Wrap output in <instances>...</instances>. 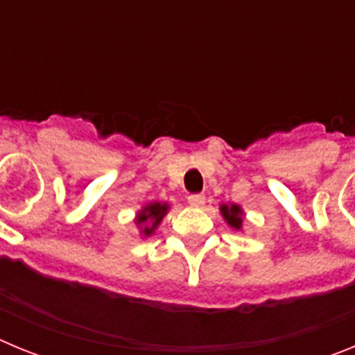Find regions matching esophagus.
<instances>
[{"label": "esophagus", "instance_id": "34e87169", "mask_svg": "<svg viewBox=\"0 0 355 355\" xmlns=\"http://www.w3.org/2000/svg\"><path fill=\"white\" fill-rule=\"evenodd\" d=\"M205 193H192V196H188V205L193 206V208H200V206H205Z\"/></svg>", "mask_w": 355, "mask_h": 355}]
</instances>
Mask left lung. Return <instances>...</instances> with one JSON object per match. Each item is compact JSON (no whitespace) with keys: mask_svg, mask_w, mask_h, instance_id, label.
<instances>
[{"mask_svg":"<svg viewBox=\"0 0 355 355\" xmlns=\"http://www.w3.org/2000/svg\"><path fill=\"white\" fill-rule=\"evenodd\" d=\"M222 215L224 218L227 220V224L234 229H240L241 227V209L238 208L236 205L233 206H222Z\"/></svg>","mask_w":355,"mask_h":355,"instance_id":"left-lung-1","label":"left lung"}]
</instances>
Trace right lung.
I'll return each instance as SVG.
<instances>
[{
	"mask_svg": "<svg viewBox=\"0 0 355 355\" xmlns=\"http://www.w3.org/2000/svg\"><path fill=\"white\" fill-rule=\"evenodd\" d=\"M165 213H167V205H159V202H155V205H149L147 208H144V211L140 213L139 218H137V222H139V224H144V222L149 220L150 224H153L150 227H144V234L153 233Z\"/></svg>",
	"mask_w": 355,
	"mask_h": 355,
	"instance_id": "obj_1",
	"label": "right lung"
}]
</instances>
